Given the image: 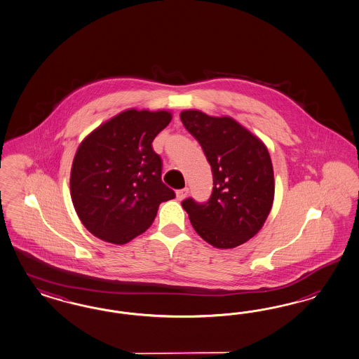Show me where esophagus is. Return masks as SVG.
I'll return each instance as SVG.
<instances>
[{
  "label": "esophagus",
  "mask_w": 359,
  "mask_h": 359,
  "mask_svg": "<svg viewBox=\"0 0 359 359\" xmlns=\"http://www.w3.org/2000/svg\"><path fill=\"white\" fill-rule=\"evenodd\" d=\"M188 188H183V189H177L176 191V198L179 200V201H182V200H184L187 198V195H188Z\"/></svg>",
  "instance_id": "obj_1"
}]
</instances>
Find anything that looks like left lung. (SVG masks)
<instances>
[{"instance_id":"1","label":"left lung","mask_w":359,"mask_h":359,"mask_svg":"<svg viewBox=\"0 0 359 359\" xmlns=\"http://www.w3.org/2000/svg\"><path fill=\"white\" fill-rule=\"evenodd\" d=\"M180 119L204 149L213 175V191L205 204L187 198L182 205L196 233L212 247H238L259 233L272 210L269 151L232 116L184 110Z\"/></svg>"}]
</instances>
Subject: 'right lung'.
<instances>
[{
	"mask_svg": "<svg viewBox=\"0 0 359 359\" xmlns=\"http://www.w3.org/2000/svg\"><path fill=\"white\" fill-rule=\"evenodd\" d=\"M172 119L168 110L128 109L81 142L70 172V195L87 231L123 245L146 232L175 192L161 182L155 136Z\"/></svg>",
	"mask_w": 359,
	"mask_h": 359,
	"instance_id": "add662e5",
	"label": "right lung"
}]
</instances>
